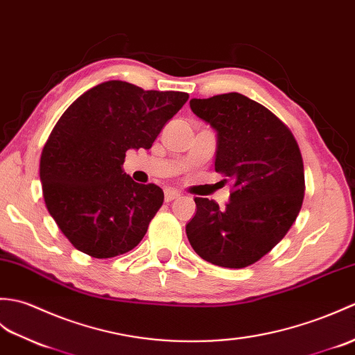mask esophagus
I'll return each instance as SVG.
<instances>
[{
  "mask_svg": "<svg viewBox=\"0 0 355 355\" xmlns=\"http://www.w3.org/2000/svg\"><path fill=\"white\" fill-rule=\"evenodd\" d=\"M179 193L178 191H175V190H165L164 191V199H165V202H171V200H175V199H178L179 198Z\"/></svg>",
  "mask_w": 355,
  "mask_h": 355,
  "instance_id": "1",
  "label": "esophagus"
}]
</instances>
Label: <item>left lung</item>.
<instances>
[{"mask_svg":"<svg viewBox=\"0 0 355 355\" xmlns=\"http://www.w3.org/2000/svg\"><path fill=\"white\" fill-rule=\"evenodd\" d=\"M190 106L217 130L216 171L232 188L225 209L194 199L187 237L205 261L243 269L269 254L295 223L305 191L302 155L287 125L243 94L193 98Z\"/></svg>","mask_w":355,"mask_h":355,"instance_id":"1","label":"left lung"}]
</instances>
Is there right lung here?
I'll list each match as a JSON object with an SVG mask.
<instances>
[{"mask_svg": "<svg viewBox=\"0 0 355 355\" xmlns=\"http://www.w3.org/2000/svg\"><path fill=\"white\" fill-rule=\"evenodd\" d=\"M188 97L111 80L62 114L42 148L39 176L46 209L77 250L112 258L143 240L164 193L125 175V152L150 148Z\"/></svg>", "mask_w": 355, "mask_h": 355, "instance_id": "1", "label": "right lung"}]
</instances>
